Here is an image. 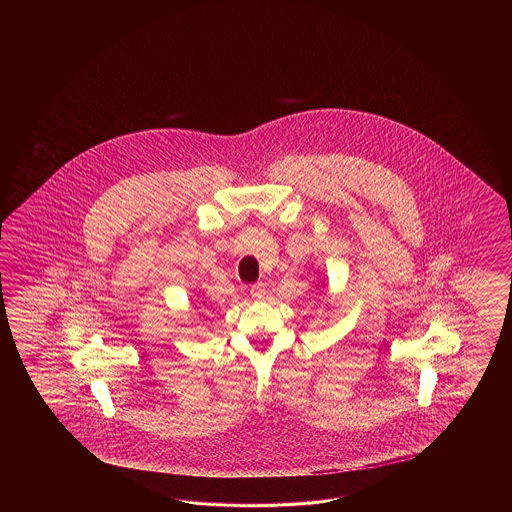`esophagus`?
<instances>
[{"label":"esophagus","instance_id":"obj_1","mask_svg":"<svg viewBox=\"0 0 512 512\" xmlns=\"http://www.w3.org/2000/svg\"><path fill=\"white\" fill-rule=\"evenodd\" d=\"M251 296L254 300H263V298H265V287H263V283H254V285H252Z\"/></svg>","mask_w":512,"mask_h":512}]
</instances>
